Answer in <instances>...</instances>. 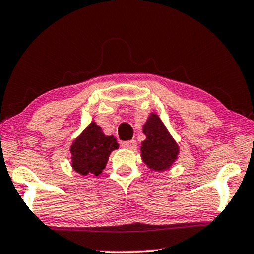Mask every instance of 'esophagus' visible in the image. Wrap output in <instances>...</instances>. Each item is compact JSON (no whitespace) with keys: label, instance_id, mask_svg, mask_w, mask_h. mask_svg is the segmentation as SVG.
<instances>
[{"label":"esophagus","instance_id":"34e87169","mask_svg":"<svg viewBox=\"0 0 254 254\" xmlns=\"http://www.w3.org/2000/svg\"><path fill=\"white\" fill-rule=\"evenodd\" d=\"M122 147L127 149H135L136 148V141L135 140H128V141H123Z\"/></svg>","mask_w":254,"mask_h":254}]
</instances>
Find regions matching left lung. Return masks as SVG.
Listing matches in <instances>:
<instances>
[{
    "label": "left lung",
    "instance_id": "obj_1",
    "mask_svg": "<svg viewBox=\"0 0 254 254\" xmlns=\"http://www.w3.org/2000/svg\"><path fill=\"white\" fill-rule=\"evenodd\" d=\"M145 140L141 144V158L150 169L163 171L178 158V144L167 131L157 114H151L143 126Z\"/></svg>",
    "mask_w": 254,
    "mask_h": 254
}]
</instances>
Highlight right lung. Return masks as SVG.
<instances>
[{"label":"right lung","mask_w":254,"mask_h":254,"mask_svg":"<svg viewBox=\"0 0 254 254\" xmlns=\"http://www.w3.org/2000/svg\"><path fill=\"white\" fill-rule=\"evenodd\" d=\"M118 148L117 139L105 135L101 127L92 122L71 145L72 168L83 176H98L105 168L110 153Z\"/></svg>","instance_id":"obj_1"}]
</instances>
